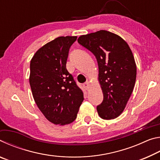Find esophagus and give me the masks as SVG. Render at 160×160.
<instances>
[{"mask_svg": "<svg viewBox=\"0 0 160 160\" xmlns=\"http://www.w3.org/2000/svg\"><path fill=\"white\" fill-rule=\"evenodd\" d=\"M83 87L86 90H88L90 88V84L89 82H85V83L83 84Z\"/></svg>", "mask_w": 160, "mask_h": 160, "instance_id": "esophagus-1", "label": "esophagus"}]
</instances>
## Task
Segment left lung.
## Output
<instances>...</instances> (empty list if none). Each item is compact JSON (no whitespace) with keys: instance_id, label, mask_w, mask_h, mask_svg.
Returning <instances> with one entry per match:
<instances>
[{"instance_id":"1","label":"left lung","mask_w":160,"mask_h":160,"mask_svg":"<svg viewBox=\"0 0 160 160\" xmlns=\"http://www.w3.org/2000/svg\"><path fill=\"white\" fill-rule=\"evenodd\" d=\"M78 42L91 51L99 67V82L104 99L97 107L99 116L110 120L121 114L133 90L136 64L128 44L107 30L82 35Z\"/></svg>"}]
</instances>
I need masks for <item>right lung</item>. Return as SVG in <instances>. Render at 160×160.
I'll return each mask as SVG.
<instances>
[{"mask_svg":"<svg viewBox=\"0 0 160 160\" xmlns=\"http://www.w3.org/2000/svg\"><path fill=\"white\" fill-rule=\"evenodd\" d=\"M77 37H59L43 46L30 61L29 84L44 116L56 125L73 122L83 92L66 69L69 49Z\"/></svg>","mask_w":160,"mask_h":160,"instance_id":"right-lung-1","label":"right lung"}]
</instances>
